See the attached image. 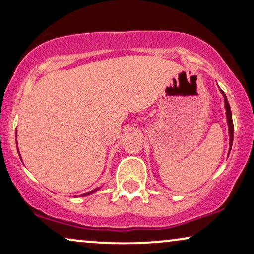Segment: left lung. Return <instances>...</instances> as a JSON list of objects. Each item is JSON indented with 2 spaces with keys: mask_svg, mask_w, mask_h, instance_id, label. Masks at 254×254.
<instances>
[{
  "mask_svg": "<svg viewBox=\"0 0 254 254\" xmlns=\"http://www.w3.org/2000/svg\"><path fill=\"white\" fill-rule=\"evenodd\" d=\"M224 96V105H225V110H227V119H228V125H229V134H230V149L232 147V140H234V123H232V116H231V110H230V105H229V102L227 99V96L225 93L222 91Z\"/></svg>",
  "mask_w": 254,
  "mask_h": 254,
  "instance_id": "obj_1",
  "label": "left lung"
}]
</instances>
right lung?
Listing matches in <instances>:
<instances>
[{
    "label": "right lung",
    "instance_id": "add662e5",
    "mask_svg": "<svg viewBox=\"0 0 254 254\" xmlns=\"http://www.w3.org/2000/svg\"><path fill=\"white\" fill-rule=\"evenodd\" d=\"M19 157H20V155H19ZM98 189H99V187H98ZM98 189L93 190H91V192H89V193H86V194H84V195H89V194H92L93 192H96V190H98Z\"/></svg>",
    "mask_w": 254,
    "mask_h": 254
}]
</instances>
